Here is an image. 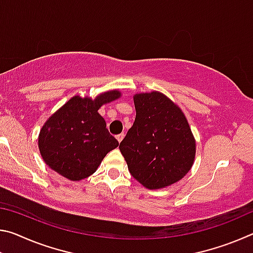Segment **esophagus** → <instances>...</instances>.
Returning a JSON list of instances; mask_svg holds the SVG:
<instances>
[{
	"mask_svg": "<svg viewBox=\"0 0 253 253\" xmlns=\"http://www.w3.org/2000/svg\"><path fill=\"white\" fill-rule=\"evenodd\" d=\"M124 137H125V134H124V132H122V134H118V135H116V138H117V140H118V142H119V143H121V142H122V140H123V138H124Z\"/></svg>",
	"mask_w": 253,
	"mask_h": 253,
	"instance_id": "obj_1",
	"label": "esophagus"
}]
</instances>
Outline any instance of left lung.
<instances>
[{"label": "left lung", "mask_w": 253, "mask_h": 253, "mask_svg": "<svg viewBox=\"0 0 253 253\" xmlns=\"http://www.w3.org/2000/svg\"><path fill=\"white\" fill-rule=\"evenodd\" d=\"M136 118L119 149L131 176L149 190L176 183L191 169L195 140L182 110L161 92L134 97Z\"/></svg>", "instance_id": "1"}]
</instances>
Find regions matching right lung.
<instances>
[{"instance_id":"add662e5","label":"right lung","mask_w":253,"mask_h":253,"mask_svg":"<svg viewBox=\"0 0 253 253\" xmlns=\"http://www.w3.org/2000/svg\"><path fill=\"white\" fill-rule=\"evenodd\" d=\"M119 96L117 90L102 93L95 100L76 96L53 114L39 135L45 164L70 181L95 173L106 154L119 145L98 109Z\"/></svg>"}]
</instances>
